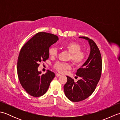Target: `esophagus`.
Returning <instances> with one entry per match:
<instances>
[{
  "mask_svg": "<svg viewBox=\"0 0 120 120\" xmlns=\"http://www.w3.org/2000/svg\"><path fill=\"white\" fill-rule=\"evenodd\" d=\"M56 76H57V77H59V76H61V74H59V73H57V74H56Z\"/></svg>",
  "mask_w": 120,
  "mask_h": 120,
  "instance_id": "1",
  "label": "esophagus"
}]
</instances>
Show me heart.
<instances>
[{"instance_id": "1", "label": "heart", "mask_w": 120, "mask_h": 120, "mask_svg": "<svg viewBox=\"0 0 120 120\" xmlns=\"http://www.w3.org/2000/svg\"><path fill=\"white\" fill-rule=\"evenodd\" d=\"M65 48L71 54L70 59L75 65H80L85 60L86 53L81 51L80 45L77 43L71 42L65 46ZM58 53L57 49L54 47H51L49 50V55L52 57H55ZM54 67L60 73H64L67 70H70L71 65L69 63L58 62L55 63Z\"/></svg>"}]
</instances>
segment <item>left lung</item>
Returning <instances> with one entry per match:
<instances>
[{"label": "left lung", "mask_w": 120, "mask_h": 120, "mask_svg": "<svg viewBox=\"0 0 120 120\" xmlns=\"http://www.w3.org/2000/svg\"><path fill=\"white\" fill-rule=\"evenodd\" d=\"M79 38L88 41L90 52L88 59L76 73L80 79L74 82L72 78L67 76L68 81L64 86V93L73 102L83 101L93 93L100 79L102 70L101 52L95 43L88 37Z\"/></svg>", "instance_id": "1"}]
</instances>
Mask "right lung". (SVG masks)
<instances>
[{
  "instance_id": "right-lung-1",
  "label": "right lung",
  "mask_w": 120,
  "mask_h": 120,
  "mask_svg": "<svg viewBox=\"0 0 120 120\" xmlns=\"http://www.w3.org/2000/svg\"><path fill=\"white\" fill-rule=\"evenodd\" d=\"M53 34L40 32L21 48L17 60V75L22 86L29 95L40 97L46 92L55 73L47 70L45 74L38 71L39 63L49 58L51 45L58 40Z\"/></svg>"
}]
</instances>
